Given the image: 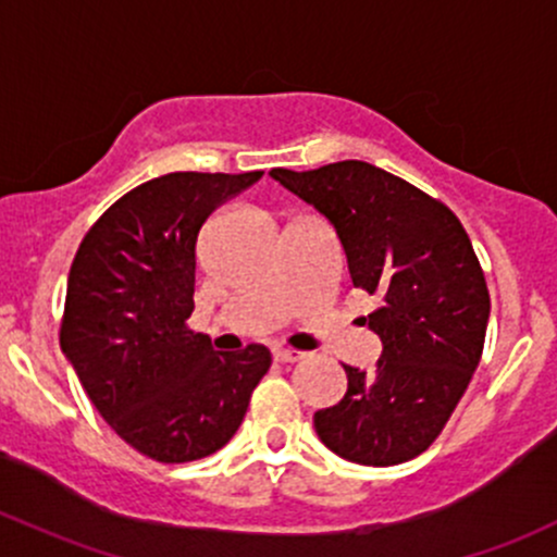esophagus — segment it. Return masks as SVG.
Wrapping results in <instances>:
<instances>
[{
    "label": "esophagus",
    "instance_id": "1",
    "mask_svg": "<svg viewBox=\"0 0 557 557\" xmlns=\"http://www.w3.org/2000/svg\"><path fill=\"white\" fill-rule=\"evenodd\" d=\"M272 357L274 362L288 364V362H298V359H301V351H290V348H272Z\"/></svg>",
    "mask_w": 557,
    "mask_h": 557
}]
</instances>
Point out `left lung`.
I'll return each mask as SVG.
<instances>
[{"instance_id": "8db88e82", "label": "left lung", "mask_w": 557, "mask_h": 557, "mask_svg": "<svg viewBox=\"0 0 557 557\" xmlns=\"http://www.w3.org/2000/svg\"><path fill=\"white\" fill-rule=\"evenodd\" d=\"M269 174L333 224L354 288L377 298L364 317L383 344L377 368L344 364L346 396L314 412L317 436L359 466L412 460L447 425L484 351L488 290L468 232L442 200L372 163Z\"/></svg>"}]
</instances>
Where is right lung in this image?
<instances>
[{"mask_svg":"<svg viewBox=\"0 0 557 557\" xmlns=\"http://www.w3.org/2000/svg\"><path fill=\"white\" fill-rule=\"evenodd\" d=\"M264 171H174L95 222L71 264L60 348L106 423L158 462L209 457L235 436L272 364L261 344L213 351L193 333L195 243Z\"/></svg>","mask_w":557,"mask_h":557,"instance_id":"1","label":"right lung"}]
</instances>
